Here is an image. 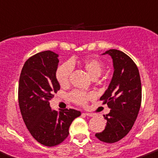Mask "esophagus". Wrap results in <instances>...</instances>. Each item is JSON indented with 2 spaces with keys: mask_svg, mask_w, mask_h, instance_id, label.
<instances>
[{
  "mask_svg": "<svg viewBox=\"0 0 158 158\" xmlns=\"http://www.w3.org/2000/svg\"><path fill=\"white\" fill-rule=\"evenodd\" d=\"M83 114L87 116H90V117H91V116H93V114L92 113H87V112H85V113H83Z\"/></svg>",
  "mask_w": 158,
  "mask_h": 158,
  "instance_id": "1",
  "label": "esophagus"
}]
</instances>
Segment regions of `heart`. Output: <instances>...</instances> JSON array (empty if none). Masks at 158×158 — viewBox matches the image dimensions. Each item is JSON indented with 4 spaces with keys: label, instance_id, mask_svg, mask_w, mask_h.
<instances>
[{
    "label": "heart",
    "instance_id": "obj_1",
    "mask_svg": "<svg viewBox=\"0 0 158 158\" xmlns=\"http://www.w3.org/2000/svg\"><path fill=\"white\" fill-rule=\"evenodd\" d=\"M76 63L74 59H71L69 63H64L60 65L57 69L55 73V77L58 83L61 87L67 86L69 83V79L71 75L72 67ZM78 64L86 71V72L92 78L95 79L97 78L103 69V64L101 61L96 58L93 57H88L86 59H83L78 62ZM94 95L92 93H87L80 91H75L70 95V99L71 101L79 105H86L88 100L93 99Z\"/></svg>",
    "mask_w": 158,
    "mask_h": 158
}]
</instances>
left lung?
Instances as JSON below:
<instances>
[{
  "label": "left lung",
  "instance_id": "8db88e82",
  "mask_svg": "<svg viewBox=\"0 0 158 158\" xmlns=\"http://www.w3.org/2000/svg\"><path fill=\"white\" fill-rule=\"evenodd\" d=\"M103 54H109L113 62V76L100 97L111 110L104 115L107 120L104 130L95 136L103 142L115 143L126 136L134 124L141 104V83L138 68L126 54L112 49Z\"/></svg>",
  "mask_w": 158,
  "mask_h": 158
}]
</instances>
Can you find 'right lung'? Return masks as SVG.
I'll use <instances>...</instances> for the list:
<instances>
[{"mask_svg": "<svg viewBox=\"0 0 158 158\" xmlns=\"http://www.w3.org/2000/svg\"><path fill=\"white\" fill-rule=\"evenodd\" d=\"M59 54L46 50L27 59L20 75L18 103L30 134L40 144L55 146L69 135V127L81 112L75 109L52 110L50 100L60 89L55 77Z\"/></svg>", "mask_w": 158, "mask_h": 158, "instance_id": "1", "label": "right lung"}]
</instances>
